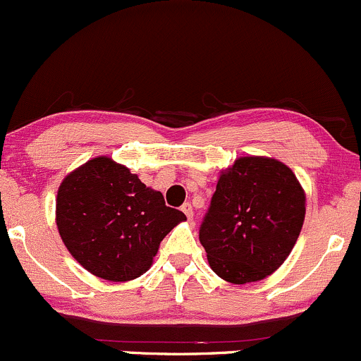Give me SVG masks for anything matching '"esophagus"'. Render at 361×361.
Listing matches in <instances>:
<instances>
[{
	"label": "esophagus",
	"mask_w": 361,
	"mask_h": 361,
	"mask_svg": "<svg viewBox=\"0 0 361 361\" xmlns=\"http://www.w3.org/2000/svg\"><path fill=\"white\" fill-rule=\"evenodd\" d=\"M181 211L185 212V216H187L190 221L193 219V207H192V204H188V202H187V204H183V205H181Z\"/></svg>",
	"instance_id": "obj_1"
}]
</instances>
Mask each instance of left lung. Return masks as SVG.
Listing matches in <instances>:
<instances>
[{"label": "left lung", "mask_w": 361, "mask_h": 361, "mask_svg": "<svg viewBox=\"0 0 361 361\" xmlns=\"http://www.w3.org/2000/svg\"><path fill=\"white\" fill-rule=\"evenodd\" d=\"M303 221L305 192L295 173L271 157H240L221 171L199 238L217 276L255 283L288 259Z\"/></svg>", "instance_id": "8db88e82"}]
</instances>
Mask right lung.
I'll return each instance as SVG.
<instances>
[{
    "label": "right lung",
    "instance_id": "right-lung-1",
    "mask_svg": "<svg viewBox=\"0 0 361 361\" xmlns=\"http://www.w3.org/2000/svg\"><path fill=\"white\" fill-rule=\"evenodd\" d=\"M185 219L161 192L106 156L87 161L58 188L63 243L90 274L113 283L147 272L162 238Z\"/></svg>",
    "mask_w": 361,
    "mask_h": 361
}]
</instances>
